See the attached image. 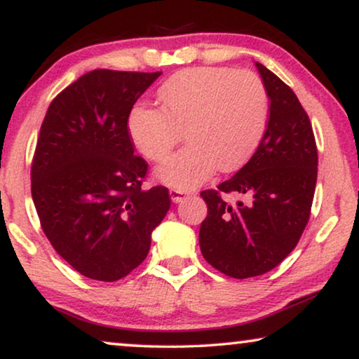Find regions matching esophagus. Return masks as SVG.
Wrapping results in <instances>:
<instances>
[{
    "instance_id": "obj_1",
    "label": "esophagus",
    "mask_w": 359,
    "mask_h": 359,
    "mask_svg": "<svg viewBox=\"0 0 359 359\" xmlns=\"http://www.w3.org/2000/svg\"><path fill=\"white\" fill-rule=\"evenodd\" d=\"M186 194L184 191H181V189H170V198H171V201H173V203H181V201H183L184 198H186Z\"/></svg>"
}]
</instances>
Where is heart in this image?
I'll list each match as a JSON object with an SVG mask.
<instances>
[{
  "label": "heart",
  "instance_id": "heart-1",
  "mask_svg": "<svg viewBox=\"0 0 359 359\" xmlns=\"http://www.w3.org/2000/svg\"><path fill=\"white\" fill-rule=\"evenodd\" d=\"M160 107L130 111V139L147 158L161 161L183 139L189 144L155 171L178 189L204 183L215 168L233 171L247 161L264 134L268 91L252 72L227 67L186 68L158 90Z\"/></svg>",
  "mask_w": 359,
  "mask_h": 359
}]
</instances>
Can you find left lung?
<instances>
[{"label":"left lung","mask_w":359,"mask_h":359,"mask_svg":"<svg viewBox=\"0 0 359 359\" xmlns=\"http://www.w3.org/2000/svg\"><path fill=\"white\" fill-rule=\"evenodd\" d=\"M269 97L257 151L232 178L203 191L208 217L199 229L205 262L230 278L259 276L296 248L309 222L317 183V145L307 112L286 83L255 63ZM222 192L243 195L235 206Z\"/></svg>","instance_id":"1"}]
</instances>
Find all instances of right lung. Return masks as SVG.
Returning a JSON list of instances; mask_svg holds the SVG:
<instances>
[{
    "mask_svg": "<svg viewBox=\"0 0 359 359\" xmlns=\"http://www.w3.org/2000/svg\"><path fill=\"white\" fill-rule=\"evenodd\" d=\"M161 72L93 70L48 106L32 160V201L55 252L83 276L112 283L149 255L168 189H142L129 114Z\"/></svg>",
    "mask_w": 359,
    "mask_h": 359,
    "instance_id": "right-lung-1",
    "label": "right lung"
}]
</instances>
